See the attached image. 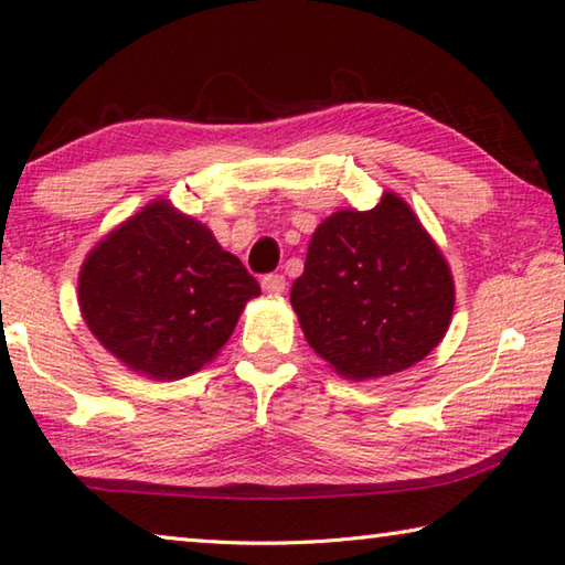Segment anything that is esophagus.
I'll list each match as a JSON object with an SVG mask.
<instances>
[{
  "instance_id": "esophagus-1",
  "label": "esophagus",
  "mask_w": 565,
  "mask_h": 565,
  "mask_svg": "<svg viewBox=\"0 0 565 565\" xmlns=\"http://www.w3.org/2000/svg\"><path fill=\"white\" fill-rule=\"evenodd\" d=\"M262 289L266 294H281L286 289V279L281 274H268L262 279Z\"/></svg>"
}]
</instances>
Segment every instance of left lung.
<instances>
[{"instance_id": "obj_1", "label": "left lung", "mask_w": 565, "mask_h": 565, "mask_svg": "<svg viewBox=\"0 0 565 565\" xmlns=\"http://www.w3.org/2000/svg\"><path fill=\"white\" fill-rule=\"evenodd\" d=\"M291 307L321 360L364 382L407 370L443 342L455 284L409 205L384 193L372 211H337L319 223Z\"/></svg>"}]
</instances>
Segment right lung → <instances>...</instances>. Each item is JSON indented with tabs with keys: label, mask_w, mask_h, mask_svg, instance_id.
<instances>
[{
	"label": "right lung",
	"mask_w": 565,
	"mask_h": 565,
	"mask_svg": "<svg viewBox=\"0 0 565 565\" xmlns=\"http://www.w3.org/2000/svg\"><path fill=\"white\" fill-rule=\"evenodd\" d=\"M77 291L97 342L160 382L209 364L262 294L209 226L168 201L148 203L89 250Z\"/></svg>",
	"instance_id": "add662e5"
}]
</instances>
